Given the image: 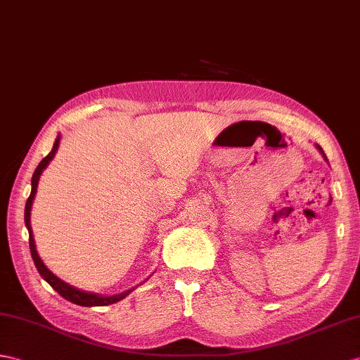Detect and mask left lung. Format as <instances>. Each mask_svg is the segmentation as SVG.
Here are the masks:
<instances>
[{"mask_svg":"<svg viewBox=\"0 0 360 360\" xmlns=\"http://www.w3.org/2000/svg\"><path fill=\"white\" fill-rule=\"evenodd\" d=\"M317 148H319V150H321V153H322V155H323V150H322V148H321V146H317ZM323 156H325V155H323Z\"/></svg>","mask_w":360,"mask_h":360,"instance_id":"8db88e82","label":"left lung"}]
</instances>
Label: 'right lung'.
Returning <instances> with one entry per match:
<instances>
[{
    "mask_svg": "<svg viewBox=\"0 0 360 360\" xmlns=\"http://www.w3.org/2000/svg\"><path fill=\"white\" fill-rule=\"evenodd\" d=\"M58 146H60V136L56 138L55 144H53V148H52V152H50V153L44 158V160L38 164L37 170H35V173H33V176H32V191H30V196L27 198L26 210H24V221H26V227H27V230H29V245H30L32 259H33V262H35V266H37L38 273H39L41 276H43V279H44L46 282H49V285L52 287L58 295L69 300V302H73V304H77V305H82V307H104V305L115 304V302H118V300L124 299L129 293H131L133 288H131V290H127V291H124V293H121V295H116V296H98V295L86 293V291H81V290H78V288H73V287L69 285V283H65V282H63L61 279H58L52 271H49V269L43 264V261H41L38 253H37L35 240H33L32 227H30V208H32L33 198H35V195H37V187H38L39 174L43 173V170L46 169L47 164H49L50 161H52V158L55 156L56 150H58Z\"/></svg>",
    "mask_w": 360,
    "mask_h": 360,
    "instance_id": "right-lung-1",
    "label": "right lung"
}]
</instances>
